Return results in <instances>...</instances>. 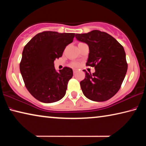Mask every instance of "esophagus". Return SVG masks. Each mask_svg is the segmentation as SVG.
Segmentation results:
<instances>
[{
  "mask_svg": "<svg viewBox=\"0 0 146 146\" xmlns=\"http://www.w3.org/2000/svg\"><path fill=\"white\" fill-rule=\"evenodd\" d=\"M76 71H77V70H76V69H73V73L75 74L76 73Z\"/></svg>",
  "mask_w": 146,
  "mask_h": 146,
  "instance_id": "obj_1",
  "label": "esophagus"
}]
</instances>
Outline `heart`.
I'll return each instance as SVG.
<instances>
[{"instance_id": "b5f03b06", "label": "heart", "mask_w": 146, "mask_h": 146, "mask_svg": "<svg viewBox=\"0 0 146 146\" xmlns=\"http://www.w3.org/2000/svg\"><path fill=\"white\" fill-rule=\"evenodd\" d=\"M77 65H78V64H76V63H73V66H76Z\"/></svg>"}]
</instances>
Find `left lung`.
I'll return each mask as SVG.
<instances>
[{
  "label": "left lung",
  "mask_w": 146,
  "mask_h": 146,
  "mask_svg": "<svg viewBox=\"0 0 146 146\" xmlns=\"http://www.w3.org/2000/svg\"><path fill=\"white\" fill-rule=\"evenodd\" d=\"M75 37L88 45L86 65L95 69L93 74L83 70L86 76L80 82L83 94L95 102L109 100L119 90L127 72L124 49L112 36L98 30L77 33Z\"/></svg>",
  "instance_id": "1"
}]
</instances>
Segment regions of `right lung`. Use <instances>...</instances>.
I'll return each mask as SVG.
<instances>
[{
	"label": "right lung",
	"mask_w": 146,
	"mask_h": 146,
	"mask_svg": "<svg viewBox=\"0 0 146 146\" xmlns=\"http://www.w3.org/2000/svg\"><path fill=\"white\" fill-rule=\"evenodd\" d=\"M74 37L75 33L44 31L24 46L20 71L27 90L40 102H57L65 95L73 70L65 67L56 71L54 60L62 56Z\"/></svg>",
	"instance_id": "1"
}]
</instances>
